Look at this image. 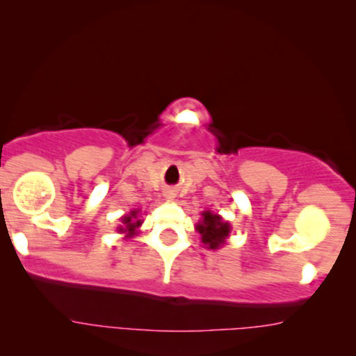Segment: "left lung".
<instances>
[{
  "mask_svg": "<svg viewBox=\"0 0 356 356\" xmlns=\"http://www.w3.org/2000/svg\"><path fill=\"white\" fill-rule=\"evenodd\" d=\"M196 229L201 234V241L208 249H218L219 245L225 244L227 236H229L231 226L229 222H225L218 214L209 211L203 213V221L196 226Z\"/></svg>",
  "mask_w": 356,
  "mask_h": 356,
  "instance_id": "obj_1",
  "label": "left lung"
}]
</instances>
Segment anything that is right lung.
<instances>
[{
  "label": "right lung",
  "instance_id": "obj_1",
  "mask_svg": "<svg viewBox=\"0 0 356 356\" xmlns=\"http://www.w3.org/2000/svg\"><path fill=\"white\" fill-rule=\"evenodd\" d=\"M135 218H137V211H131L129 216L124 218V226H120V232H127V238H130L131 234H134L135 229L142 225V221H135Z\"/></svg>",
  "mask_w": 356,
  "mask_h": 356
}]
</instances>
